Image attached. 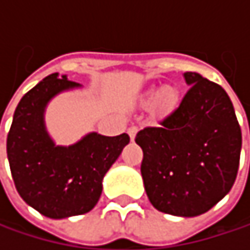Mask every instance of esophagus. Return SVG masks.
<instances>
[{"instance_id":"esophagus-1","label":"esophagus","mask_w":250,"mask_h":250,"mask_svg":"<svg viewBox=\"0 0 250 250\" xmlns=\"http://www.w3.org/2000/svg\"><path fill=\"white\" fill-rule=\"evenodd\" d=\"M137 125H130L128 127V130H127V133H128V136H130V139L133 140L134 137H136V133H137Z\"/></svg>"}]
</instances>
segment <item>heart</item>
Masks as SVG:
<instances>
[{
    "mask_svg": "<svg viewBox=\"0 0 250 250\" xmlns=\"http://www.w3.org/2000/svg\"><path fill=\"white\" fill-rule=\"evenodd\" d=\"M175 98H176V95H175L174 89H172V88H165V89L161 91L158 101H159V104H161L162 107H169V105L174 104Z\"/></svg>",
    "mask_w": 250,
    "mask_h": 250,
    "instance_id": "heart-1",
    "label": "heart"
}]
</instances>
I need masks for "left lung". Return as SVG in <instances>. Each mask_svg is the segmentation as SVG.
I'll return each mask as SVG.
<instances>
[{"label": "left lung", "mask_w": 250, "mask_h": 250, "mask_svg": "<svg viewBox=\"0 0 250 250\" xmlns=\"http://www.w3.org/2000/svg\"><path fill=\"white\" fill-rule=\"evenodd\" d=\"M189 89L179 105L136 134L149 201L167 214L194 217L231 189L240 161L242 131L225 89L185 72Z\"/></svg>", "instance_id": "8db88e82"}]
</instances>
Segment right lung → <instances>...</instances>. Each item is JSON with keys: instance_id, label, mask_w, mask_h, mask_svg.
Returning a JSON list of instances; mask_svg holds the SVG:
<instances>
[{"instance_id": "add662e5", "label": "right lung", "mask_w": 250, "mask_h": 250, "mask_svg": "<svg viewBox=\"0 0 250 250\" xmlns=\"http://www.w3.org/2000/svg\"><path fill=\"white\" fill-rule=\"evenodd\" d=\"M78 83L58 74L46 76L20 100L7 136L14 185L28 206L50 219L91 211L100 200L103 178L130 142L91 133L69 147L55 146L44 123L47 101Z\"/></svg>"}]
</instances>
